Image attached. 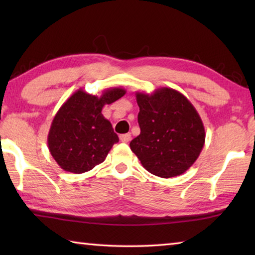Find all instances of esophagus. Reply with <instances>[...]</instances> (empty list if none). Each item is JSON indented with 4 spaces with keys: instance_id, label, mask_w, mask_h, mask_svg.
I'll use <instances>...</instances> for the list:
<instances>
[{
    "instance_id": "34e87169",
    "label": "esophagus",
    "mask_w": 255,
    "mask_h": 255,
    "mask_svg": "<svg viewBox=\"0 0 255 255\" xmlns=\"http://www.w3.org/2000/svg\"><path fill=\"white\" fill-rule=\"evenodd\" d=\"M120 141H123V143H129L131 139V135L130 133H124V135H120Z\"/></svg>"
}]
</instances>
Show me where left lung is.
<instances>
[{"instance_id":"obj_1","label":"left lung","mask_w":255,"mask_h":255,"mask_svg":"<svg viewBox=\"0 0 255 255\" xmlns=\"http://www.w3.org/2000/svg\"><path fill=\"white\" fill-rule=\"evenodd\" d=\"M136 101L140 133L130 141V149L149 173L165 179L183 174L205 145V127L196 108L171 88L136 92Z\"/></svg>"}]
</instances>
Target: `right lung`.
Returning <instances> with one entry per match:
<instances>
[{
  "label": "right lung",
  "mask_w": 255,
  "mask_h": 255,
  "mask_svg": "<svg viewBox=\"0 0 255 255\" xmlns=\"http://www.w3.org/2000/svg\"><path fill=\"white\" fill-rule=\"evenodd\" d=\"M123 88H110L100 97L80 89L59 108L48 132L51 156L64 171L84 173L105 161L119 138L102 108L125 96Z\"/></svg>",
  "instance_id": "right-lung-1"
}]
</instances>
